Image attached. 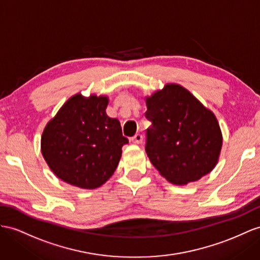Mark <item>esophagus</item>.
<instances>
[{"mask_svg":"<svg viewBox=\"0 0 260 260\" xmlns=\"http://www.w3.org/2000/svg\"><path fill=\"white\" fill-rule=\"evenodd\" d=\"M131 141L134 144H142L143 143V135L136 134L134 137H132Z\"/></svg>","mask_w":260,"mask_h":260,"instance_id":"34e87169","label":"esophagus"}]
</instances>
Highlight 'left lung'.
Returning <instances> with one entry per match:
<instances>
[{
    "label": "left lung",
    "instance_id": "1",
    "mask_svg": "<svg viewBox=\"0 0 260 260\" xmlns=\"http://www.w3.org/2000/svg\"><path fill=\"white\" fill-rule=\"evenodd\" d=\"M146 152L160 175L187 184L213 170L222 148L217 119L183 86L170 83L146 98Z\"/></svg>",
    "mask_w": 260,
    "mask_h": 260
}]
</instances>
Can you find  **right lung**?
Instances as JSON below:
<instances>
[{
    "mask_svg": "<svg viewBox=\"0 0 260 260\" xmlns=\"http://www.w3.org/2000/svg\"><path fill=\"white\" fill-rule=\"evenodd\" d=\"M108 96H71L43 132L42 154L52 172L82 189L101 187L114 174L128 139L106 115Z\"/></svg>",
    "mask_w": 260,
    "mask_h": 260,
    "instance_id": "right-lung-1",
    "label": "right lung"
}]
</instances>
